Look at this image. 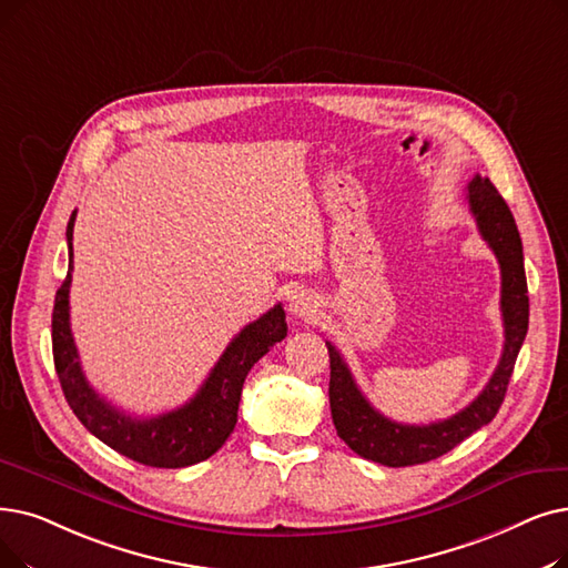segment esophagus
<instances>
[{
  "label": "esophagus",
  "instance_id": "obj_1",
  "mask_svg": "<svg viewBox=\"0 0 568 568\" xmlns=\"http://www.w3.org/2000/svg\"><path fill=\"white\" fill-rule=\"evenodd\" d=\"M315 311H317V302H315L313 294H308V292L294 294V297L290 300V313H292L294 317L311 320V317L315 315Z\"/></svg>",
  "mask_w": 568,
  "mask_h": 568
}]
</instances>
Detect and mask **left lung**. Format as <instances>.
<instances>
[{
  "instance_id": "8db88e82",
  "label": "left lung",
  "mask_w": 568,
  "mask_h": 568,
  "mask_svg": "<svg viewBox=\"0 0 568 568\" xmlns=\"http://www.w3.org/2000/svg\"><path fill=\"white\" fill-rule=\"evenodd\" d=\"M468 211L474 213L480 236L487 241L501 268L504 353L489 383L464 410L432 425H402L381 415L359 392L348 364L327 341L329 351V406L336 434L353 453L383 466L425 464L450 453L497 415L504 404L517 353L529 327V297L523 257V239L515 217L489 179L474 176L466 187Z\"/></svg>"
}]
</instances>
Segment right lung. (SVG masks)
Listing matches in <instances>:
<instances>
[{
    "label": "right lung",
    "instance_id": "obj_1",
    "mask_svg": "<svg viewBox=\"0 0 568 568\" xmlns=\"http://www.w3.org/2000/svg\"><path fill=\"white\" fill-rule=\"evenodd\" d=\"M73 220L77 211L71 213L67 225L69 271L53 306V359L64 399L90 434L139 464L181 468L209 459L234 432L245 376L268 353L271 345L287 336L283 306L276 304L232 338L200 392L185 406L155 417H132L92 389L71 336L69 285L73 268Z\"/></svg>",
    "mask_w": 568,
    "mask_h": 568
}]
</instances>
